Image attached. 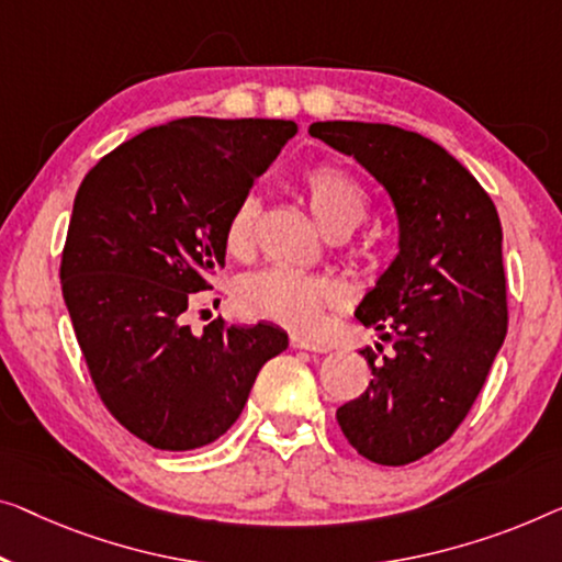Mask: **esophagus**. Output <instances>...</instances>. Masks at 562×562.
<instances>
[{"label":"esophagus","instance_id":"1","mask_svg":"<svg viewBox=\"0 0 562 562\" xmlns=\"http://www.w3.org/2000/svg\"><path fill=\"white\" fill-rule=\"evenodd\" d=\"M290 346L295 350H310V353H328L330 346H325V342H315L310 338H300V335H292L290 338Z\"/></svg>","mask_w":562,"mask_h":562}]
</instances>
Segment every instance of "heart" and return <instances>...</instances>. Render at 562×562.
Segmentation results:
<instances>
[{"instance_id": "1", "label": "heart", "mask_w": 562, "mask_h": 562, "mask_svg": "<svg viewBox=\"0 0 562 562\" xmlns=\"http://www.w3.org/2000/svg\"><path fill=\"white\" fill-rule=\"evenodd\" d=\"M303 194L310 212L325 234H348L363 222L368 212L366 191L335 166H317L303 179ZM257 199L241 196L224 222L222 241L232 257H245L252 249ZM340 284L325 274H307L290 267L257 270L237 284V303L247 315L284 325L297 333L321 328L325 307L338 303Z\"/></svg>"}]
</instances>
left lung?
Listing matches in <instances>:
<instances>
[{"instance_id":"left-lung-1","label":"left lung","mask_w":562,"mask_h":562,"mask_svg":"<svg viewBox=\"0 0 562 562\" xmlns=\"http://www.w3.org/2000/svg\"><path fill=\"white\" fill-rule=\"evenodd\" d=\"M310 136L353 156L386 189L398 255L356 317L391 342L366 393L338 408L358 454L401 467L447 441L480 396L507 333L502 224L480 181L449 150L389 123L321 121Z\"/></svg>"}]
</instances>
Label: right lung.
Masks as SVG:
<instances>
[{"instance_id":"1","label":"right lung","mask_w":562,"mask_h":562,"mask_svg":"<svg viewBox=\"0 0 562 562\" xmlns=\"http://www.w3.org/2000/svg\"><path fill=\"white\" fill-rule=\"evenodd\" d=\"M297 133L292 121L179 119L125 140L88 171L60 265L63 297L93 383L119 422L156 449L220 439L255 379L288 348L272 323L183 313L224 267L222 232Z\"/></svg>"}]
</instances>
